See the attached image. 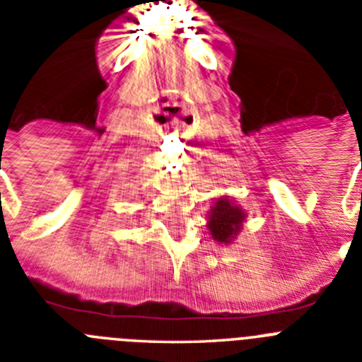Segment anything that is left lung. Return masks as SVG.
I'll return each mask as SVG.
<instances>
[{
	"mask_svg": "<svg viewBox=\"0 0 362 362\" xmlns=\"http://www.w3.org/2000/svg\"><path fill=\"white\" fill-rule=\"evenodd\" d=\"M245 217H247L245 211L232 199H228V197L217 199L211 206L208 218L211 238L217 243H224V245L232 243L235 235L241 232Z\"/></svg>",
	"mask_w": 362,
	"mask_h": 362,
	"instance_id": "left-lung-1",
	"label": "left lung"
}]
</instances>
